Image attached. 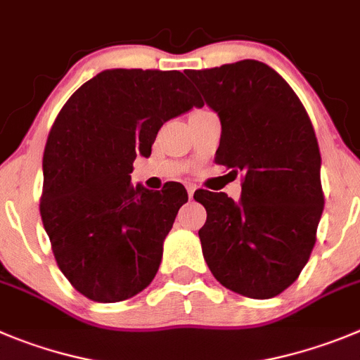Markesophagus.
<instances>
[{
  "label": "esophagus",
  "instance_id": "obj_1",
  "mask_svg": "<svg viewBox=\"0 0 360 360\" xmlns=\"http://www.w3.org/2000/svg\"><path fill=\"white\" fill-rule=\"evenodd\" d=\"M194 191H196V186L189 184V186H187V194H189V198L194 196Z\"/></svg>",
  "mask_w": 360,
  "mask_h": 360
}]
</instances>
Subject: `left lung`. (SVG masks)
<instances>
[{"label": "left lung", "mask_w": 360, "mask_h": 360, "mask_svg": "<svg viewBox=\"0 0 360 360\" xmlns=\"http://www.w3.org/2000/svg\"><path fill=\"white\" fill-rule=\"evenodd\" d=\"M221 120L216 164L240 173V202L200 189L202 240L221 285L268 300L291 285L316 245L325 198L309 114L275 69L259 60L187 71Z\"/></svg>", "instance_id": "obj_1"}]
</instances>
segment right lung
<instances>
[{"label":"right lung","instance_id":"right-lung-1","mask_svg":"<svg viewBox=\"0 0 360 360\" xmlns=\"http://www.w3.org/2000/svg\"><path fill=\"white\" fill-rule=\"evenodd\" d=\"M202 105L180 71L108 69L58 112L39 209L57 266L85 298L121 302L155 278L187 191L134 187L131 164L151 153L167 120Z\"/></svg>","mask_w":360,"mask_h":360}]
</instances>
